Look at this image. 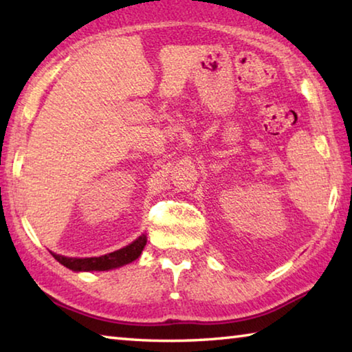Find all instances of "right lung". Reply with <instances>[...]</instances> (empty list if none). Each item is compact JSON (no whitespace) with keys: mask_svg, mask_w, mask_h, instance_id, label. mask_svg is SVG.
<instances>
[{"mask_svg":"<svg viewBox=\"0 0 352 352\" xmlns=\"http://www.w3.org/2000/svg\"><path fill=\"white\" fill-rule=\"evenodd\" d=\"M146 242H147L146 236L142 234L135 242L130 243V245L118 250V252L99 256V258L77 259V258H67V256H60V254H54V253H52V256H54V258L60 262V264L68 267V269H71V270H76V272L99 270V272H102V270L116 269V267L129 264V262H132L136 258H140V254L142 252V248H144Z\"/></svg>","mask_w":352,"mask_h":352,"instance_id":"1","label":"right lung"}]
</instances>
